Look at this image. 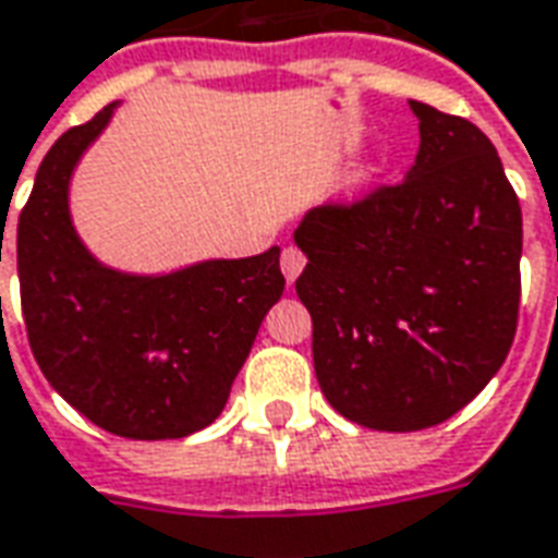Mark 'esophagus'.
I'll return each mask as SVG.
<instances>
[{
  "mask_svg": "<svg viewBox=\"0 0 558 558\" xmlns=\"http://www.w3.org/2000/svg\"><path fill=\"white\" fill-rule=\"evenodd\" d=\"M305 263V253L299 251V247H283V253H280V271H283V278L290 280V283L302 275Z\"/></svg>",
  "mask_w": 558,
  "mask_h": 558,
  "instance_id": "1",
  "label": "esophagus"
}]
</instances>
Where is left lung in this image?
Listing matches in <instances>:
<instances>
[{
	"mask_svg": "<svg viewBox=\"0 0 558 558\" xmlns=\"http://www.w3.org/2000/svg\"><path fill=\"white\" fill-rule=\"evenodd\" d=\"M420 150L399 184L307 214L295 292L335 411L377 432L438 426L508 356L520 314V198L465 117L411 102Z\"/></svg>",
	"mask_w": 558,
	"mask_h": 558,
	"instance_id": "left-lung-1",
	"label": "left lung"
}]
</instances>
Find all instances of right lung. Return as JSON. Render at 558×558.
<instances>
[{"label": "right lung", "instance_id": "1", "mask_svg": "<svg viewBox=\"0 0 558 558\" xmlns=\"http://www.w3.org/2000/svg\"><path fill=\"white\" fill-rule=\"evenodd\" d=\"M111 114L114 105L62 132L23 205L17 278L26 338L50 387L89 423L135 441L184 438L226 408L287 283L280 247L162 278L99 266L69 217V178Z\"/></svg>", "mask_w": 558, "mask_h": 558}]
</instances>
